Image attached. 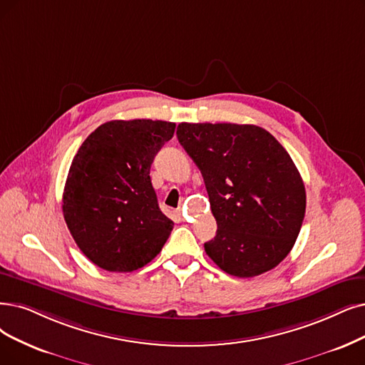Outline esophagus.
<instances>
[{
	"instance_id": "obj_1",
	"label": "esophagus",
	"mask_w": 365,
	"mask_h": 365,
	"mask_svg": "<svg viewBox=\"0 0 365 365\" xmlns=\"http://www.w3.org/2000/svg\"><path fill=\"white\" fill-rule=\"evenodd\" d=\"M177 212H178V215H181V214H182V210H181V208H178V210H177Z\"/></svg>"
}]
</instances>
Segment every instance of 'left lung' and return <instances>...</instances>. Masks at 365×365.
Segmentation results:
<instances>
[{
  "mask_svg": "<svg viewBox=\"0 0 365 365\" xmlns=\"http://www.w3.org/2000/svg\"><path fill=\"white\" fill-rule=\"evenodd\" d=\"M177 136L202 172L217 222L207 255L242 279L275 268L305 214L304 182L287 151L252 124L181 123Z\"/></svg>",
  "mask_w": 365,
  "mask_h": 365,
  "instance_id": "1",
  "label": "left lung"
}]
</instances>
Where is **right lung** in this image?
Wrapping results in <instances>:
<instances>
[{"label":"right lung","mask_w":365,"mask_h":365,"mask_svg":"<svg viewBox=\"0 0 365 365\" xmlns=\"http://www.w3.org/2000/svg\"><path fill=\"white\" fill-rule=\"evenodd\" d=\"M175 123L115 120L83 140L67 175L63 214L73 240L93 264L132 272L151 262L173 222L158 208L150 169Z\"/></svg>","instance_id":"right-lung-1"}]
</instances>
